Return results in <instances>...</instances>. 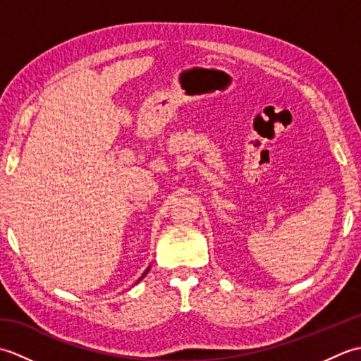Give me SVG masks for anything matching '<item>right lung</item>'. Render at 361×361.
<instances>
[{
    "label": "right lung",
    "instance_id": "1",
    "mask_svg": "<svg viewBox=\"0 0 361 361\" xmlns=\"http://www.w3.org/2000/svg\"><path fill=\"white\" fill-rule=\"evenodd\" d=\"M149 270H150V267H149V268H147V270H145V271H144V274H142V276H141V278H140V279H137V282H140V281H141V279H142V278H144V276H145V274H147V271H149Z\"/></svg>",
    "mask_w": 361,
    "mask_h": 361
}]
</instances>
